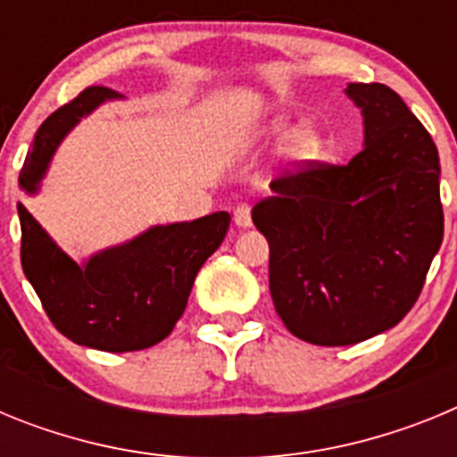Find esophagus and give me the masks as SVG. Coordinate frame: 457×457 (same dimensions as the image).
<instances>
[{
	"label": "esophagus",
	"mask_w": 457,
	"mask_h": 457,
	"mask_svg": "<svg viewBox=\"0 0 457 457\" xmlns=\"http://www.w3.org/2000/svg\"><path fill=\"white\" fill-rule=\"evenodd\" d=\"M233 220L240 228H249L252 226V205L249 204H237L233 210Z\"/></svg>",
	"instance_id": "1"
}]
</instances>
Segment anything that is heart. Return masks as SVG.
I'll list each match as a JSON object with an SVG mask.
<instances>
[{
  "label": "heart",
  "instance_id": "obj_1",
  "mask_svg": "<svg viewBox=\"0 0 457 457\" xmlns=\"http://www.w3.org/2000/svg\"><path fill=\"white\" fill-rule=\"evenodd\" d=\"M288 132H290V125L286 123V120H277V123L270 128V137H277V139L286 137ZM320 151H322V139L313 128H304V130H300L297 135H295L293 153L297 157H302V160H311V157L320 155Z\"/></svg>",
  "mask_w": 457,
  "mask_h": 457
}]
</instances>
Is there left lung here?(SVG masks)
<instances>
[{"instance_id":"8db88e82","label":"left lung","mask_w":457,"mask_h":457,"mask_svg":"<svg viewBox=\"0 0 457 457\" xmlns=\"http://www.w3.org/2000/svg\"><path fill=\"white\" fill-rule=\"evenodd\" d=\"M364 151L309 160L252 210L270 245V293L293 337L353 345L403 320L444 237L433 137L385 84H350Z\"/></svg>"}]
</instances>
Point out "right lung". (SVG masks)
I'll return each instance as SVG.
<instances>
[{"label":"right lung","mask_w":457,"mask_h":457,"mask_svg":"<svg viewBox=\"0 0 457 457\" xmlns=\"http://www.w3.org/2000/svg\"><path fill=\"white\" fill-rule=\"evenodd\" d=\"M107 98H116L112 88L87 87L43 120L20 169L24 192H36L59 141ZM18 215L24 277L52 325L72 343L104 353L151 348L171 334L187 306L196 272L217 252L231 224V215L220 210L183 224L153 226L128 245L78 265L22 204Z\"/></svg>","instance_id":"add662e5"}]
</instances>
